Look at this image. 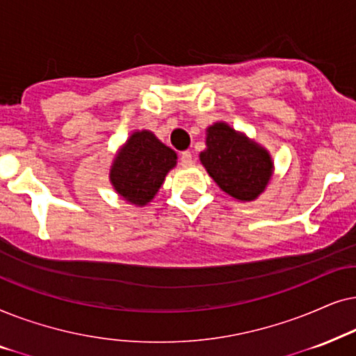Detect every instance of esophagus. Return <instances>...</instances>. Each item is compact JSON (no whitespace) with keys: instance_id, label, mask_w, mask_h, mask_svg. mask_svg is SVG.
I'll return each mask as SVG.
<instances>
[{"instance_id":"esophagus-1","label":"esophagus","mask_w":356,"mask_h":356,"mask_svg":"<svg viewBox=\"0 0 356 356\" xmlns=\"http://www.w3.org/2000/svg\"><path fill=\"white\" fill-rule=\"evenodd\" d=\"M181 164L184 165V168H188V165L192 164V153H191V151H184V153L181 154Z\"/></svg>"}]
</instances>
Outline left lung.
<instances>
[{
	"label": "left lung",
	"instance_id": "left-lung-1",
	"mask_svg": "<svg viewBox=\"0 0 356 356\" xmlns=\"http://www.w3.org/2000/svg\"><path fill=\"white\" fill-rule=\"evenodd\" d=\"M200 161L218 187L239 202H252L273 174L272 156L225 122L207 129V149Z\"/></svg>",
	"mask_w": 356,
	"mask_h": 356
}]
</instances>
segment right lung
<instances>
[{"mask_svg":"<svg viewBox=\"0 0 356 356\" xmlns=\"http://www.w3.org/2000/svg\"><path fill=\"white\" fill-rule=\"evenodd\" d=\"M177 164V154L148 130L134 131L118 149L111 168V184L115 192L136 207L153 200L165 174Z\"/></svg>","mask_w":356,"mask_h":356,"instance_id":"right-lung-1","label":"right lung"}]
</instances>
